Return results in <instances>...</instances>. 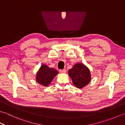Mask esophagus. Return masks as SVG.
<instances>
[{"label": "esophagus", "mask_w": 125, "mask_h": 125, "mask_svg": "<svg viewBox=\"0 0 125 125\" xmlns=\"http://www.w3.org/2000/svg\"><path fill=\"white\" fill-rule=\"evenodd\" d=\"M60 72L61 73H66V72H67V70H66V69H63V70H60Z\"/></svg>", "instance_id": "1"}]
</instances>
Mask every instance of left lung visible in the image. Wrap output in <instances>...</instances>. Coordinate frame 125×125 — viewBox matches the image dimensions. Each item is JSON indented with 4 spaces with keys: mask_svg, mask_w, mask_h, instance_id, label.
Returning <instances> with one entry per match:
<instances>
[{
    "mask_svg": "<svg viewBox=\"0 0 125 125\" xmlns=\"http://www.w3.org/2000/svg\"><path fill=\"white\" fill-rule=\"evenodd\" d=\"M68 74L74 85L79 89L86 86L91 81L89 69L82 63H77L69 70Z\"/></svg>",
    "mask_w": 125,
    "mask_h": 125,
    "instance_id": "obj_1",
    "label": "left lung"
}]
</instances>
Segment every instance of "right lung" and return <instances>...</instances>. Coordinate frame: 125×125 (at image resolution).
<instances>
[{
    "instance_id": "1",
    "label": "right lung",
    "mask_w": 125,
    "mask_h": 125,
    "mask_svg": "<svg viewBox=\"0 0 125 125\" xmlns=\"http://www.w3.org/2000/svg\"><path fill=\"white\" fill-rule=\"evenodd\" d=\"M58 73V72L55 69L42 64L36 73V81L42 85L48 86Z\"/></svg>"
}]
</instances>
